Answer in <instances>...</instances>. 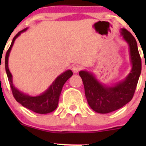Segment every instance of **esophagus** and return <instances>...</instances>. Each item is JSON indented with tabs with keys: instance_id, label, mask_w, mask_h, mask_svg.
<instances>
[{
	"instance_id": "obj_1",
	"label": "esophagus",
	"mask_w": 146,
	"mask_h": 146,
	"mask_svg": "<svg viewBox=\"0 0 146 146\" xmlns=\"http://www.w3.org/2000/svg\"><path fill=\"white\" fill-rule=\"evenodd\" d=\"M80 70H81V66H79V65H74V66H73V67H72V70H73V72L74 73H78Z\"/></svg>"
}]
</instances>
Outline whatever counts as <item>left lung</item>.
Wrapping results in <instances>:
<instances>
[{
  "mask_svg": "<svg viewBox=\"0 0 146 146\" xmlns=\"http://www.w3.org/2000/svg\"><path fill=\"white\" fill-rule=\"evenodd\" d=\"M121 35L129 45L131 70L126 78L114 85L101 83L95 75L87 70H80L85 94L92 110L100 114H107L121 108L133 98L141 73V59L133 35L126 29H121Z\"/></svg>",
  "mask_w": 146,
  "mask_h": 146,
  "instance_id": "1",
  "label": "left lung"
}]
</instances>
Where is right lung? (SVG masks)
<instances>
[{
	"label": "right lung",
	"mask_w": 146,
	"mask_h": 146,
	"mask_svg": "<svg viewBox=\"0 0 146 146\" xmlns=\"http://www.w3.org/2000/svg\"><path fill=\"white\" fill-rule=\"evenodd\" d=\"M27 29V28H25L23 30L19 32L13 38L10 48H8L6 55H5V71L8 76L13 95L16 101L21 104L23 107L38 114H48V113L52 112L58 107L59 97L63 86L65 82L71 77L73 72L71 70H68L61 73L54 80V81L51 83V85L48 87L46 90L37 96H30L17 90L13 85V76L8 68V58H9L10 51L15 39L21 35V33L25 32Z\"/></svg>",
	"instance_id": "obj_1"
}]
</instances>
